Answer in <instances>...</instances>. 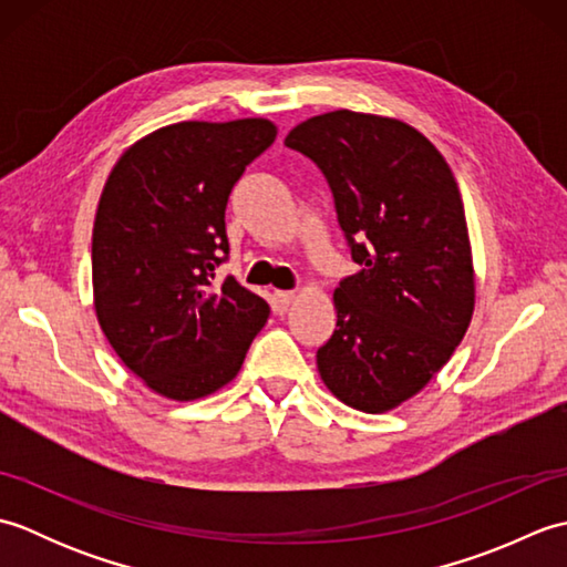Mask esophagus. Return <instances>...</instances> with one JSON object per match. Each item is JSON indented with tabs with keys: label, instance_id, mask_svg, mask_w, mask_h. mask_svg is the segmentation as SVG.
Instances as JSON below:
<instances>
[{
	"label": "esophagus",
	"instance_id": "obj_1",
	"mask_svg": "<svg viewBox=\"0 0 567 567\" xmlns=\"http://www.w3.org/2000/svg\"><path fill=\"white\" fill-rule=\"evenodd\" d=\"M295 302V292H287V290H275L272 295V307L277 311H285L287 307H290Z\"/></svg>",
	"mask_w": 567,
	"mask_h": 567
}]
</instances>
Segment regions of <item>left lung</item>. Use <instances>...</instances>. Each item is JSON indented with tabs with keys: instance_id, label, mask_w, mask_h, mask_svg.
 <instances>
[{
	"instance_id": "left-lung-1",
	"label": "left lung",
	"mask_w": 567,
	"mask_h": 567,
	"mask_svg": "<svg viewBox=\"0 0 567 567\" xmlns=\"http://www.w3.org/2000/svg\"><path fill=\"white\" fill-rule=\"evenodd\" d=\"M327 175L360 270L336 287L319 375L343 404L382 414L449 363L473 321L475 268L461 189L433 143L400 118L336 110L285 138Z\"/></svg>"
}]
</instances>
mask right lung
I'll return each mask as SVG.
<instances>
[{
  "label": "right lung",
  "mask_w": 567,
  "mask_h": 567,
  "mask_svg": "<svg viewBox=\"0 0 567 567\" xmlns=\"http://www.w3.org/2000/svg\"><path fill=\"white\" fill-rule=\"evenodd\" d=\"M270 118L179 122L118 155L92 228L94 315L122 363L173 402L231 382L270 317L236 277L224 212L238 177L272 146Z\"/></svg>",
  "instance_id": "1"
}]
</instances>
